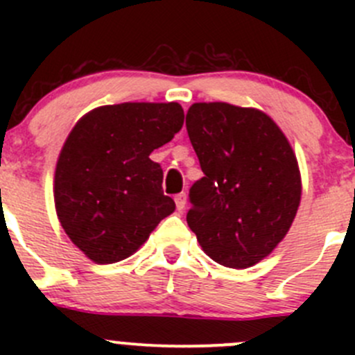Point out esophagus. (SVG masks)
I'll list each match as a JSON object with an SVG mask.
<instances>
[{"label": "esophagus", "mask_w": 355, "mask_h": 355, "mask_svg": "<svg viewBox=\"0 0 355 355\" xmlns=\"http://www.w3.org/2000/svg\"><path fill=\"white\" fill-rule=\"evenodd\" d=\"M175 204H177L178 211H184L185 204H187V194H185V192H180V194L175 196Z\"/></svg>", "instance_id": "esophagus-1"}]
</instances>
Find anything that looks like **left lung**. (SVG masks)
<instances>
[{
	"label": "left lung",
	"instance_id": "left-lung-1",
	"mask_svg": "<svg viewBox=\"0 0 355 355\" xmlns=\"http://www.w3.org/2000/svg\"><path fill=\"white\" fill-rule=\"evenodd\" d=\"M185 125L204 173L189 191V227L216 263H259L287 235L300 202L287 137L263 111L227 103H196Z\"/></svg>",
	"mask_w": 355,
	"mask_h": 355
}]
</instances>
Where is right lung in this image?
<instances>
[{"label":"right lung","instance_id":"1","mask_svg":"<svg viewBox=\"0 0 355 355\" xmlns=\"http://www.w3.org/2000/svg\"><path fill=\"white\" fill-rule=\"evenodd\" d=\"M182 125L178 103H123L91 111L70 132L56 164L55 204L63 230L89 259H125L173 213L163 170L149 155Z\"/></svg>","mask_w":355,"mask_h":355}]
</instances>
